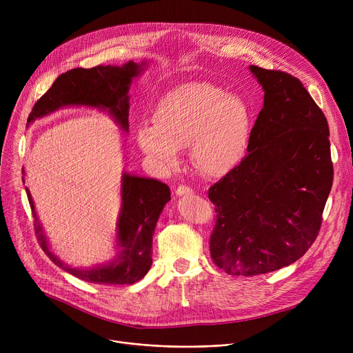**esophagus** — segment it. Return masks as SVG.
I'll use <instances>...</instances> for the list:
<instances>
[{
  "label": "esophagus",
  "instance_id": "obj_1",
  "mask_svg": "<svg viewBox=\"0 0 353 353\" xmlns=\"http://www.w3.org/2000/svg\"><path fill=\"white\" fill-rule=\"evenodd\" d=\"M177 196H184V194H193V189L184 186V184H180V186L176 189Z\"/></svg>",
  "mask_w": 353,
  "mask_h": 353
}]
</instances>
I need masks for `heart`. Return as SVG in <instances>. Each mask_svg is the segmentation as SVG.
<instances>
[{"label": "heart", "mask_w": 353, "mask_h": 353, "mask_svg": "<svg viewBox=\"0 0 353 353\" xmlns=\"http://www.w3.org/2000/svg\"><path fill=\"white\" fill-rule=\"evenodd\" d=\"M249 104L209 81L181 84L160 100L154 124L137 128L143 153L163 167H173L180 148L192 145L196 169L210 177L229 173L243 159L250 134Z\"/></svg>", "instance_id": "obj_1"}]
</instances>
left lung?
<instances>
[{"mask_svg":"<svg viewBox=\"0 0 353 353\" xmlns=\"http://www.w3.org/2000/svg\"><path fill=\"white\" fill-rule=\"evenodd\" d=\"M263 108L248 156L209 189L216 206L210 256L234 276L263 274L301 259L318 237L333 181L329 125L301 80L250 65Z\"/></svg>","mask_w":353,"mask_h":353,"instance_id":"left-lung-1","label":"left lung"}]
</instances>
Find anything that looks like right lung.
I'll use <instances>...</instances> for the list:
<instances>
[{
  "mask_svg": "<svg viewBox=\"0 0 353 353\" xmlns=\"http://www.w3.org/2000/svg\"><path fill=\"white\" fill-rule=\"evenodd\" d=\"M144 67L145 61L141 64L128 61L121 67L97 65L70 70L57 77L46 94L34 104L27 123L31 124L61 107L85 105L108 110L116 123L124 132H128V90L133 79L140 76ZM26 192L35 219L34 229L39 243L59 268L81 281L99 285H133L143 279L150 269L154 229L163 208L170 200V189L167 184L154 179L123 174L121 212L117 221V246L121 250L114 261L92 269L70 268L50 250L31 193L27 188Z\"/></svg>",
  "mask_w": 353,
  "mask_h": 353,
  "instance_id": "add662e5",
  "label": "right lung"
}]
</instances>
